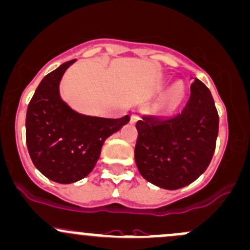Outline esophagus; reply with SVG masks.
I'll use <instances>...</instances> for the list:
<instances>
[{
    "instance_id": "obj_1",
    "label": "esophagus",
    "mask_w": 250,
    "mask_h": 250,
    "mask_svg": "<svg viewBox=\"0 0 250 250\" xmlns=\"http://www.w3.org/2000/svg\"><path fill=\"white\" fill-rule=\"evenodd\" d=\"M138 120H139L138 115L133 114V115H131V116H130V121H131V122H136V121H138Z\"/></svg>"
}]
</instances>
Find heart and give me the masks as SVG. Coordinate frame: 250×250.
I'll return each mask as SVG.
<instances>
[{"label": "heart", "mask_w": 250, "mask_h": 250, "mask_svg": "<svg viewBox=\"0 0 250 250\" xmlns=\"http://www.w3.org/2000/svg\"><path fill=\"white\" fill-rule=\"evenodd\" d=\"M184 98V87L183 85L175 84L174 86H172V89L169 90L168 95H167L165 100V106L168 110H174L175 108H178L180 103H182Z\"/></svg>", "instance_id": "heart-1"}]
</instances>
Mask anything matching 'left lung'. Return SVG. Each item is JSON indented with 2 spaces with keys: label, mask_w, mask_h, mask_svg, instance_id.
Here are the masks:
<instances>
[{
  "label": "left lung",
  "mask_w": 250,
  "mask_h": 250,
  "mask_svg": "<svg viewBox=\"0 0 250 250\" xmlns=\"http://www.w3.org/2000/svg\"><path fill=\"white\" fill-rule=\"evenodd\" d=\"M218 112L207 85L194 78L191 96L173 117L144 115L136 123L135 163L147 182L166 190L193 183L209 166L218 135Z\"/></svg>",
  "instance_id": "8db88e82"
}]
</instances>
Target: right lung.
Instances as JSON below:
<instances>
[{
	"mask_svg": "<svg viewBox=\"0 0 250 250\" xmlns=\"http://www.w3.org/2000/svg\"><path fill=\"white\" fill-rule=\"evenodd\" d=\"M76 59L43 77L26 115V142L34 166L48 179L71 184L94 169L106 139L129 122L86 116L72 110L59 95L62 77Z\"/></svg>",
	"mask_w": 250,
	"mask_h": 250,
	"instance_id": "add662e5",
	"label": "right lung"
}]
</instances>
